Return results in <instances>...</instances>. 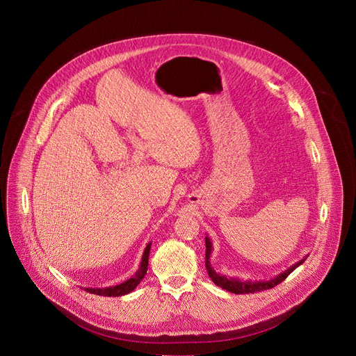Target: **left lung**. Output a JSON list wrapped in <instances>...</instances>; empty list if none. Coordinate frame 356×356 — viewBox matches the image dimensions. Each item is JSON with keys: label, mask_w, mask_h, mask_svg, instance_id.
I'll return each mask as SVG.
<instances>
[{"label": "left lung", "mask_w": 356, "mask_h": 356, "mask_svg": "<svg viewBox=\"0 0 356 356\" xmlns=\"http://www.w3.org/2000/svg\"><path fill=\"white\" fill-rule=\"evenodd\" d=\"M204 244H207V258H204V266H207L208 274L212 278V282L219 286L220 289L235 293V294H248V293H257V291H263V290H268L275 287L277 284H280L298 267L300 264L305 263V259H300L298 263H296L294 266H291L290 268H287L284 273L278 274L277 277H274L273 280H268V282H245V280H239V278H229L227 275H220L218 274L215 270H212L211 267V252H212V242L209 239V236L204 238Z\"/></svg>", "instance_id": "left-lung-1"}]
</instances>
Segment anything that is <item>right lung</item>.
I'll use <instances>...</instances> for the list:
<instances>
[{
    "label": "right lung",
    "instance_id": "obj_1",
    "mask_svg": "<svg viewBox=\"0 0 356 356\" xmlns=\"http://www.w3.org/2000/svg\"><path fill=\"white\" fill-rule=\"evenodd\" d=\"M149 248H152V242H148V245L144 250L143 258H141V264L138 271L136 273L134 277L128 278L127 282L114 286V287H105V289H85L86 291L92 293V294H98V296H105V297H118V296H124L133 291L138 284L141 280L144 278V275L147 274L148 270V255H149Z\"/></svg>",
    "mask_w": 356,
    "mask_h": 356
}]
</instances>
